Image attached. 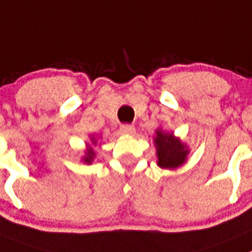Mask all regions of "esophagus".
Instances as JSON below:
<instances>
[{
  "instance_id": "1",
  "label": "esophagus",
  "mask_w": 252,
  "mask_h": 252,
  "mask_svg": "<svg viewBox=\"0 0 252 252\" xmlns=\"http://www.w3.org/2000/svg\"><path fill=\"white\" fill-rule=\"evenodd\" d=\"M120 132L122 135H135L136 128L133 125H122L121 127H120Z\"/></svg>"
}]
</instances>
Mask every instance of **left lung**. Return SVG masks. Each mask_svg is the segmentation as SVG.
Returning a JSON list of instances; mask_svg holds the SVG:
<instances>
[{"instance_id":"1","label":"left lung","mask_w":252,"mask_h":252,"mask_svg":"<svg viewBox=\"0 0 252 252\" xmlns=\"http://www.w3.org/2000/svg\"><path fill=\"white\" fill-rule=\"evenodd\" d=\"M153 142L157 156V166L163 169H177L183 166L190 152L188 146L173 132H167L160 127L156 130Z\"/></svg>"}]
</instances>
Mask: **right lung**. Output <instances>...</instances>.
<instances>
[{"label": "right lung", "instance_id": "add662e5", "mask_svg": "<svg viewBox=\"0 0 252 252\" xmlns=\"http://www.w3.org/2000/svg\"><path fill=\"white\" fill-rule=\"evenodd\" d=\"M97 145V138L94 135H90V142L85 143V150H84V155L81 156V160L86 164H92L94 162V158L96 156L94 148Z\"/></svg>", "mask_w": 252, "mask_h": 252}]
</instances>
